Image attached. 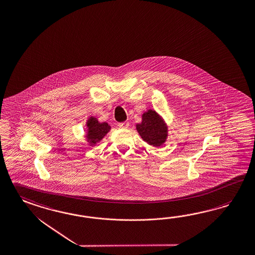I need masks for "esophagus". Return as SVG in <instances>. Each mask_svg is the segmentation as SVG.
I'll return each instance as SVG.
<instances>
[{
  "label": "esophagus",
  "instance_id": "obj_1",
  "mask_svg": "<svg viewBox=\"0 0 255 255\" xmlns=\"http://www.w3.org/2000/svg\"><path fill=\"white\" fill-rule=\"evenodd\" d=\"M128 126H129L128 122H122V123H119V124H118V127L121 128H128Z\"/></svg>",
  "mask_w": 255,
  "mask_h": 255
}]
</instances>
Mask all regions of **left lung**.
<instances>
[{
  "label": "left lung",
  "mask_w": 255,
  "mask_h": 255,
  "mask_svg": "<svg viewBox=\"0 0 255 255\" xmlns=\"http://www.w3.org/2000/svg\"><path fill=\"white\" fill-rule=\"evenodd\" d=\"M137 130L145 141L156 147L162 145L167 136L166 126L152 110L143 114L142 122L137 125Z\"/></svg>",
  "instance_id": "1"
}]
</instances>
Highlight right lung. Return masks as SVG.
Segmentation results:
<instances>
[{"label": "right lung", "instance_id": "1", "mask_svg": "<svg viewBox=\"0 0 255 255\" xmlns=\"http://www.w3.org/2000/svg\"><path fill=\"white\" fill-rule=\"evenodd\" d=\"M88 139L90 143L93 145L99 142L103 137H105L106 133L110 130V126L107 123H99L97 119L91 118L89 119L88 123Z\"/></svg>", "mask_w": 255, "mask_h": 255}]
</instances>
